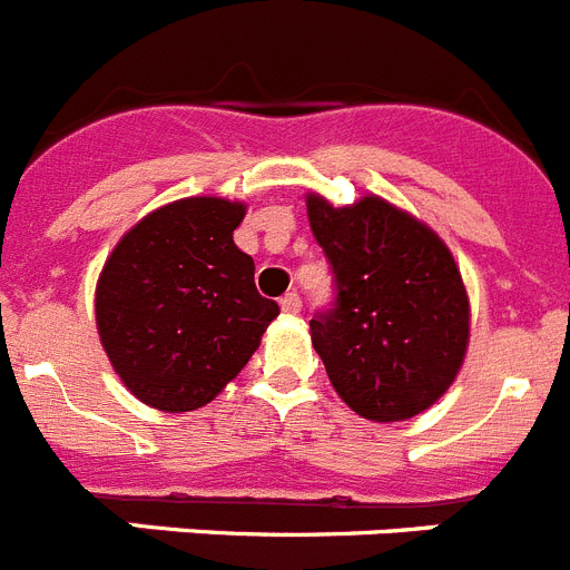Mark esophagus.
I'll list each match as a JSON object with an SVG mask.
<instances>
[{
  "instance_id": "obj_1",
  "label": "esophagus",
  "mask_w": 570,
  "mask_h": 570,
  "mask_svg": "<svg viewBox=\"0 0 570 570\" xmlns=\"http://www.w3.org/2000/svg\"><path fill=\"white\" fill-rule=\"evenodd\" d=\"M279 305H282V311H285V314H288V316L299 314V308H302V302H299V296H296V294H285L279 299Z\"/></svg>"
}]
</instances>
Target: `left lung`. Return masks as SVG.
Here are the masks:
<instances>
[{"instance_id": "obj_1", "label": "left lung", "mask_w": 570, "mask_h": 570, "mask_svg": "<svg viewBox=\"0 0 570 570\" xmlns=\"http://www.w3.org/2000/svg\"><path fill=\"white\" fill-rule=\"evenodd\" d=\"M308 223L336 276V308L311 342L351 411L402 422L454 385L471 340L460 265L434 228L376 194L334 205L311 190Z\"/></svg>"}]
</instances>
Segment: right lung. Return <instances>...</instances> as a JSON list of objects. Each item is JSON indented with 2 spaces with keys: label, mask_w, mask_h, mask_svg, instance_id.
<instances>
[{
  "label": "right lung",
  "mask_w": 570,
  "mask_h": 570,
  "mask_svg": "<svg viewBox=\"0 0 570 570\" xmlns=\"http://www.w3.org/2000/svg\"><path fill=\"white\" fill-rule=\"evenodd\" d=\"M248 205L188 196L142 216L97 279V331L130 394L183 414L208 405L259 347L279 305L256 291L234 230Z\"/></svg>",
  "instance_id": "right-lung-1"
}]
</instances>
